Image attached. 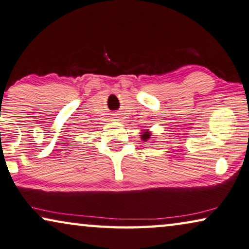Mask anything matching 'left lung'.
<instances>
[{
  "label": "left lung",
  "instance_id": "1",
  "mask_svg": "<svg viewBox=\"0 0 249 249\" xmlns=\"http://www.w3.org/2000/svg\"><path fill=\"white\" fill-rule=\"evenodd\" d=\"M142 136V140H144V141H146V140H148L149 138H150V133H148V132H145L144 134L143 135H141Z\"/></svg>",
  "mask_w": 249,
  "mask_h": 249
}]
</instances>
